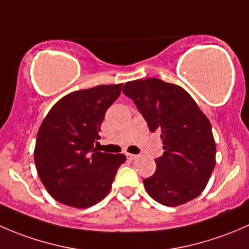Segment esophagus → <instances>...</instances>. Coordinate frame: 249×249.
I'll return each instance as SVG.
<instances>
[{"label": "esophagus", "instance_id": "obj_1", "mask_svg": "<svg viewBox=\"0 0 249 249\" xmlns=\"http://www.w3.org/2000/svg\"><path fill=\"white\" fill-rule=\"evenodd\" d=\"M126 157H127V159L134 160V159H136L137 155L136 154H131V153H126Z\"/></svg>", "mask_w": 249, "mask_h": 249}]
</instances>
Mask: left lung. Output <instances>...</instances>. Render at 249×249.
Instances as JSON below:
<instances>
[{"label": "left lung", "instance_id": "1", "mask_svg": "<svg viewBox=\"0 0 249 249\" xmlns=\"http://www.w3.org/2000/svg\"><path fill=\"white\" fill-rule=\"evenodd\" d=\"M123 92L164 143L157 170L143 179L149 196L169 207L199 196L215 166V142L210 120L194 99L179 85L158 78L125 83Z\"/></svg>", "mask_w": 249, "mask_h": 249}]
</instances>
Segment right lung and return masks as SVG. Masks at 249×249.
<instances>
[{
    "instance_id": "obj_1",
    "label": "right lung",
    "mask_w": 249,
    "mask_h": 249,
    "mask_svg": "<svg viewBox=\"0 0 249 249\" xmlns=\"http://www.w3.org/2000/svg\"><path fill=\"white\" fill-rule=\"evenodd\" d=\"M123 84L78 90L56 102L39 126L35 164L52 197L87 208L109 193L124 154L96 152L106 110L119 97Z\"/></svg>"
}]
</instances>
